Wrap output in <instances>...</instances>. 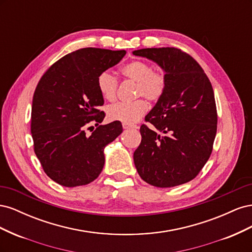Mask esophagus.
<instances>
[{"mask_svg": "<svg viewBox=\"0 0 252 252\" xmlns=\"http://www.w3.org/2000/svg\"><path fill=\"white\" fill-rule=\"evenodd\" d=\"M123 128H124V129H131V128H138V127H136V125H132V124H126V123H123Z\"/></svg>", "mask_w": 252, "mask_h": 252, "instance_id": "34e87169", "label": "esophagus"}]
</instances>
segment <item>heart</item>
<instances>
[{
    "label": "heart",
    "instance_id": "obj_1",
    "mask_svg": "<svg viewBox=\"0 0 252 252\" xmlns=\"http://www.w3.org/2000/svg\"><path fill=\"white\" fill-rule=\"evenodd\" d=\"M122 73L127 79L138 83L136 94L146 96L150 101H157L163 94L166 79L162 72L152 71L149 63L144 61H132L122 67ZM97 89L107 101H113L117 95L118 80L109 71L97 75ZM148 110L147 102L139 98L132 102H118L108 107L107 114L111 121L132 124L138 122Z\"/></svg>",
    "mask_w": 252,
    "mask_h": 252
}]
</instances>
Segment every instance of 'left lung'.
Returning <instances> with one entry per match:
<instances>
[{
    "instance_id": "left-lung-1",
    "label": "left lung",
    "mask_w": 252,
    "mask_h": 252,
    "mask_svg": "<svg viewBox=\"0 0 252 252\" xmlns=\"http://www.w3.org/2000/svg\"><path fill=\"white\" fill-rule=\"evenodd\" d=\"M134 56L157 63L166 86L141 126L133 154L140 177L156 187H174L194 179L208 161L217 134L215 94L196 61L174 47L144 48Z\"/></svg>"
}]
</instances>
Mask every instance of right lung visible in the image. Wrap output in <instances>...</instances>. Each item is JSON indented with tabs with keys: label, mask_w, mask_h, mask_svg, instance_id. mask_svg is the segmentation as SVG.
Returning <instances> with one entry per match:
<instances>
[{
	"label": "right lung",
	"mask_w": 252,
	"mask_h": 252,
	"mask_svg": "<svg viewBox=\"0 0 252 252\" xmlns=\"http://www.w3.org/2000/svg\"><path fill=\"white\" fill-rule=\"evenodd\" d=\"M125 50L82 48L68 53L44 73L35 88L32 134L36 158L48 177L65 187L87 185L105 164L104 149L123 131L116 121L90 135V121L102 123L104 98L97 89L101 72L117 65ZM98 125V124H96Z\"/></svg>",
	"instance_id": "add662e5"
}]
</instances>
